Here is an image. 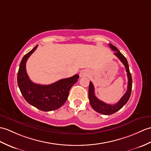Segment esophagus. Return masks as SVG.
<instances>
[{"instance_id":"esophagus-1","label":"esophagus","mask_w":151,"mask_h":151,"mask_svg":"<svg viewBox=\"0 0 151 151\" xmlns=\"http://www.w3.org/2000/svg\"><path fill=\"white\" fill-rule=\"evenodd\" d=\"M89 75V71H87V70H82V71H80V77H83L87 76Z\"/></svg>"}]
</instances>
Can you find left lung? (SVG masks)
Segmentation results:
<instances>
[{
	"instance_id": "left-lung-1",
	"label": "left lung",
	"mask_w": 151,
	"mask_h": 151,
	"mask_svg": "<svg viewBox=\"0 0 151 151\" xmlns=\"http://www.w3.org/2000/svg\"><path fill=\"white\" fill-rule=\"evenodd\" d=\"M110 47L115 51L114 55L120 60V61L123 63V64L125 67L126 72H127V75L128 78V85H127V90L124 95L122 97V99L119 100L118 102L114 104L111 105L104 102V101L98 99L96 96L94 94V87L93 84L91 82H89V99L91 106L93 107V109L102 114L106 115H109L114 114L116 112H117L124 106V105L127 102L129 98H130L131 94V90H132V76L131 74L129 71V64L127 59L122 55L121 52L118 50L116 47H115L113 44H109Z\"/></svg>"
}]
</instances>
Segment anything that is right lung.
<instances>
[{
    "mask_svg": "<svg viewBox=\"0 0 151 151\" xmlns=\"http://www.w3.org/2000/svg\"><path fill=\"white\" fill-rule=\"evenodd\" d=\"M38 45L24 56L17 74V83L21 93L28 103L42 111H51L60 108L67 100L69 91L78 81L79 76L61 79L50 85H40L31 81L28 76L26 64Z\"/></svg>",
    "mask_w": 151,
    "mask_h": 151,
    "instance_id": "add662e5",
    "label": "right lung"
}]
</instances>
